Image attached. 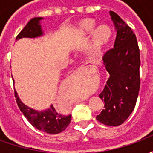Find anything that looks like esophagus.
Returning a JSON list of instances; mask_svg holds the SVG:
<instances>
[{
    "label": "esophagus",
    "instance_id": "esophagus-1",
    "mask_svg": "<svg viewBox=\"0 0 153 153\" xmlns=\"http://www.w3.org/2000/svg\"><path fill=\"white\" fill-rule=\"evenodd\" d=\"M85 70V68L83 66H80L79 68H78V70H76L77 73H83V71Z\"/></svg>",
    "mask_w": 153,
    "mask_h": 153
}]
</instances>
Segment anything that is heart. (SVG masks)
<instances>
[{
	"label": "heart",
	"mask_w": 153,
	"mask_h": 153,
	"mask_svg": "<svg viewBox=\"0 0 153 153\" xmlns=\"http://www.w3.org/2000/svg\"><path fill=\"white\" fill-rule=\"evenodd\" d=\"M97 23L93 19H87L83 22V28L88 32H92L96 27ZM111 34V30L108 25H102L97 27L93 35V42L97 47H100L109 40Z\"/></svg>",
	"instance_id": "obj_1"
}]
</instances>
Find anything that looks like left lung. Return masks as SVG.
Masks as SVG:
<instances>
[{"label": "left lung", "instance_id": "obj_1", "mask_svg": "<svg viewBox=\"0 0 153 153\" xmlns=\"http://www.w3.org/2000/svg\"><path fill=\"white\" fill-rule=\"evenodd\" d=\"M116 30L114 47L102 60L109 78L99 94L105 105L97 120L104 125L118 126L134 109L140 88V53L136 36L116 13L110 11Z\"/></svg>", "mask_w": 153, "mask_h": 153}]
</instances>
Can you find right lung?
<instances>
[{
    "instance_id": "obj_1",
    "label": "right lung",
    "mask_w": 153,
    "mask_h": 153,
    "mask_svg": "<svg viewBox=\"0 0 153 153\" xmlns=\"http://www.w3.org/2000/svg\"><path fill=\"white\" fill-rule=\"evenodd\" d=\"M42 18L37 17L29 20L25 28H23L18 36L16 40L22 38H37L43 34L40 25V20ZM15 80L13 79V83ZM15 97L19 108L21 111L28 122L33 127L38 128V130L45 132L50 134H56L60 132L64 131L67 126L70 125L71 121V115H65L58 113L51 105L49 109L43 111H38L28 107L22 102L19 98L18 93L15 90Z\"/></svg>"
}]
</instances>
